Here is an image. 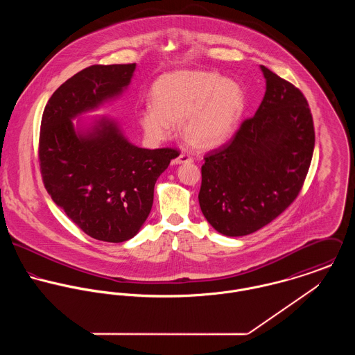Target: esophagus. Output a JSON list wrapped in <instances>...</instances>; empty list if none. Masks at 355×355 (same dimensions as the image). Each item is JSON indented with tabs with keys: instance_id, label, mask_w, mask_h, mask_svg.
<instances>
[{
	"instance_id": "1",
	"label": "esophagus",
	"mask_w": 355,
	"mask_h": 355,
	"mask_svg": "<svg viewBox=\"0 0 355 355\" xmlns=\"http://www.w3.org/2000/svg\"><path fill=\"white\" fill-rule=\"evenodd\" d=\"M190 162H193V158H191L189 154H184V153L179 154V155L173 159V164H176V165H179V164H190Z\"/></svg>"
}]
</instances>
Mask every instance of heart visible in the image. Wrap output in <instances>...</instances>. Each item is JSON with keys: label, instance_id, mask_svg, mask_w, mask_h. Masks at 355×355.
<instances>
[{"label": "heart", "instance_id": "heart-1", "mask_svg": "<svg viewBox=\"0 0 355 355\" xmlns=\"http://www.w3.org/2000/svg\"><path fill=\"white\" fill-rule=\"evenodd\" d=\"M150 102L152 107L139 113V124L150 139H168L179 121L189 145L213 149L235 132L246 109V93L217 72L179 69L153 83Z\"/></svg>", "mask_w": 355, "mask_h": 355}]
</instances>
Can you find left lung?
<instances>
[{
	"mask_svg": "<svg viewBox=\"0 0 355 355\" xmlns=\"http://www.w3.org/2000/svg\"><path fill=\"white\" fill-rule=\"evenodd\" d=\"M259 68L266 90L255 114L228 144L203 158L200 206L207 223L225 236L253 234L294 202L314 150L304 94Z\"/></svg>",
	"mask_w": 355,
	"mask_h": 355,
	"instance_id": "obj_1",
	"label": "left lung"
}]
</instances>
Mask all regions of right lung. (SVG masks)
I'll return each mask as SVG.
<instances>
[{"label":"right lung","instance_id":"right-lung-1","mask_svg":"<svg viewBox=\"0 0 355 355\" xmlns=\"http://www.w3.org/2000/svg\"><path fill=\"white\" fill-rule=\"evenodd\" d=\"M135 68H85L53 93L41 123L40 164L51 200L85 234L102 242H125L139 232L152 210L158 176L179 155L168 148L132 145L112 117L80 119L119 98Z\"/></svg>","mask_w":355,"mask_h":355}]
</instances>
